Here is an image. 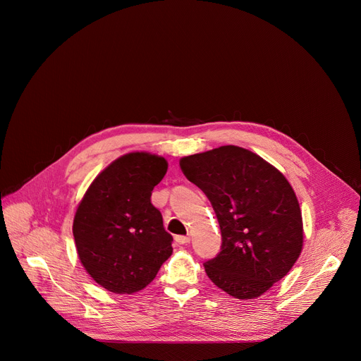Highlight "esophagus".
I'll return each mask as SVG.
<instances>
[{"mask_svg": "<svg viewBox=\"0 0 361 361\" xmlns=\"http://www.w3.org/2000/svg\"><path fill=\"white\" fill-rule=\"evenodd\" d=\"M190 240H191V238L187 237V235H177V237H176L177 244H181V245H183V244H188Z\"/></svg>", "mask_w": 361, "mask_h": 361, "instance_id": "1", "label": "esophagus"}]
</instances>
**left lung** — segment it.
I'll use <instances>...</instances> for the list:
<instances>
[{
  "label": "left lung",
  "mask_w": 361,
  "mask_h": 361,
  "mask_svg": "<svg viewBox=\"0 0 361 361\" xmlns=\"http://www.w3.org/2000/svg\"><path fill=\"white\" fill-rule=\"evenodd\" d=\"M188 181L210 200L221 230V251L204 264L227 294L262 295L294 266L302 248V219L287 178L252 151L223 145L183 157Z\"/></svg>",
  "instance_id": "8db88e82"
}]
</instances>
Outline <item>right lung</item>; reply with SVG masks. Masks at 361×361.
I'll use <instances>...</instances> for the list:
<instances>
[{
  "instance_id": "add662e5",
  "label": "right lung",
  "mask_w": 361,
  "mask_h": 361,
  "mask_svg": "<svg viewBox=\"0 0 361 361\" xmlns=\"http://www.w3.org/2000/svg\"><path fill=\"white\" fill-rule=\"evenodd\" d=\"M167 169L156 154L128 152L94 178L78 204L73 234L80 262L111 293L142 290L173 252V237L151 204Z\"/></svg>"
}]
</instances>
